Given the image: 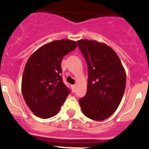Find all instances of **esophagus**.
<instances>
[{
  "label": "esophagus",
  "instance_id": "obj_1",
  "mask_svg": "<svg viewBox=\"0 0 149 149\" xmlns=\"http://www.w3.org/2000/svg\"><path fill=\"white\" fill-rule=\"evenodd\" d=\"M72 88H73L74 89H75V88H76V85H75V84H74V85H72Z\"/></svg>",
  "mask_w": 149,
  "mask_h": 149
}]
</instances>
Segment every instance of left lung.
<instances>
[{
    "label": "left lung",
    "instance_id": "obj_1",
    "mask_svg": "<svg viewBox=\"0 0 149 149\" xmlns=\"http://www.w3.org/2000/svg\"><path fill=\"white\" fill-rule=\"evenodd\" d=\"M88 65L87 92L79 100L83 113L95 121L104 120L118 108L126 85V74L119 56L104 43L77 41Z\"/></svg>",
    "mask_w": 149,
    "mask_h": 149
}]
</instances>
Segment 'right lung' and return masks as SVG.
<instances>
[{
    "label": "right lung",
    "mask_w": 149,
    "mask_h": 149,
    "mask_svg": "<svg viewBox=\"0 0 149 149\" xmlns=\"http://www.w3.org/2000/svg\"><path fill=\"white\" fill-rule=\"evenodd\" d=\"M76 47L75 41H53L29 57L22 76V92L26 104L36 116L48 119L58 113L70 93L62 81L61 62Z\"/></svg>",
    "instance_id": "right-lung-1"
}]
</instances>
